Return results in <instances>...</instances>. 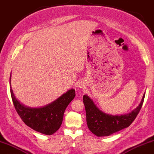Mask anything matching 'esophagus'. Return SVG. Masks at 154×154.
<instances>
[{"mask_svg":"<svg viewBox=\"0 0 154 154\" xmlns=\"http://www.w3.org/2000/svg\"><path fill=\"white\" fill-rule=\"evenodd\" d=\"M80 88H82V86H80Z\"/></svg>","mask_w":154,"mask_h":154,"instance_id":"1","label":"esophagus"}]
</instances>
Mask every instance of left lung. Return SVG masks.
<instances>
[{
	"instance_id": "8db88e82",
	"label": "left lung",
	"mask_w": 154,
	"mask_h": 154,
	"mask_svg": "<svg viewBox=\"0 0 154 154\" xmlns=\"http://www.w3.org/2000/svg\"><path fill=\"white\" fill-rule=\"evenodd\" d=\"M145 93L137 108L131 112L122 115H111L97 108L91 98L83 97L86 108V122L89 130L97 136H108L130 126L138 115L143 106Z\"/></svg>"
}]
</instances>
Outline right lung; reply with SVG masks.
Returning <instances> with one entry per match:
<instances>
[{
	"label": "right lung",
	"mask_w": 154,
	"mask_h": 154,
	"mask_svg": "<svg viewBox=\"0 0 154 154\" xmlns=\"http://www.w3.org/2000/svg\"><path fill=\"white\" fill-rule=\"evenodd\" d=\"M11 72L9 78L11 99L23 121L33 130L45 135H51L56 132L62 125L66 108L75 98V90H68L55 101L45 106L31 108L20 103L16 99L11 89Z\"/></svg>",
	"instance_id": "1"
}]
</instances>
